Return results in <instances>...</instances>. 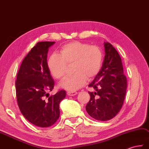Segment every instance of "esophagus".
<instances>
[{"mask_svg":"<svg viewBox=\"0 0 149 149\" xmlns=\"http://www.w3.org/2000/svg\"><path fill=\"white\" fill-rule=\"evenodd\" d=\"M67 94L69 95V96H74V95L77 94V92H74V91H69L68 92Z\"/></svg>","mask_w":149,"mask_h":149,"instance_id":"obj_1","label":"esophagus"}]
</instances>
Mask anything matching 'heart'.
I'll return each mask as SVG.
<instances>
[{"instance_id": "b5f03b06", "label": "heart", "mask_w": 149, "mask_h": 149, "mask_svg": "<svg viewBox=\"0 0 149 149\" xmlns=\"http://www.w3.org/2000/svg\"><path fill=\"white\" fill-rule=\"evenodd\" d=\"M103 61V54L97 46L74 41L62 47L58 54H52L48 58L47 66L54 78L62 80L65 74L67 64L72 65L74 72L59 84L60 87L74 91L84 86L100 71Z\"/></svg>"}]
</instances>
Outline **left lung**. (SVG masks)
Masks as SVG:
<instances>
[{
	"label": "left lung",
	"mask_w": 149,
	"mask_h": 149,
	"mask_svg": "<svg viewBox=\"0 0 149 149\" xmlns=\"http://www.w3.org/2000/svg\"><path fill=\"white\" fill-rule=\"evenodd\" d=\"M105 55L100 71L88 85L95 92H88L90 101L86 111L94 119L106 121L113 118L123 105L127 90L121 58L108 42H104Z\"/></svg>",
	"instance_id": "left-lung-1"
}]
</instances>
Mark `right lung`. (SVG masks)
I'll return each instance as SVG.
<instances>
[{"label": "right lung", "mask_w": 149, "mask_h": 149, "mask_svg": "<svg viewBox=\"0 0 149 149\" xmlns=\"http://www.w3.org/2000/svg\"><path fill=\"white\" fill-rule=\"evenodd\" d=\"M55 42H39L25 57L15 82L18 107L24 117L38 127L54 124L60 116L59 104L65 97L62 90L49 96L54 81L47 66L48 48Z\"/></svg>", "instance_id": "add662e5"}]
</instances>
